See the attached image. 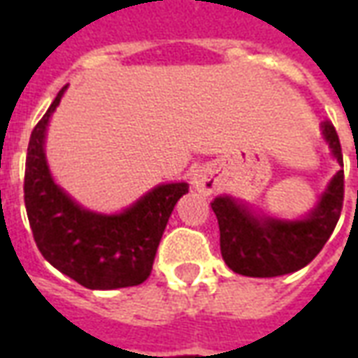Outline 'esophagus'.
I'll return each mask as SVG.
<instances>
[{
  "label": "esophagus",
  "instance_id": "esophagus-1",
  "mask_svg": "<svg viewBox=\"0 0 358 358\" xmlns=\"http://www.w3.org/2000/svg\"><path fill=\"white\" fill-rule=\"evenodd\" d=\"M192 184L197 192L209 195L213 189H215V180H213V174L207 166H199L195 169L194 174H192Z\"/></svg>",
  "mask_w": 358,
  "mask_h": 358
}]
</instances>
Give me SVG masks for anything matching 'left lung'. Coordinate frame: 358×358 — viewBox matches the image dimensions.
Here are the masks:
<instances>
[{
	"label": "left lung",
	"mask_w": 358,
	"mask_h": 358,
	"mask_svg": "<svg viewBox=\"0 0 358 358\" xmlns=\"http://www.w3.org/2000/svg\"><path fill=\"white\" fill-rule=\"evenodd\" d=\"M322 136L334 159L343 166L338 132L330 120L322 122ZM210 207L220 228V253L236 274L251 278L284 276L307 266L330 240L343 207V171L334 174L315 209L303 218L261 217L249 205L230 195L215 197Z\"/></svg>",
	"instance_id": "8db88e82"
}]
</instances>
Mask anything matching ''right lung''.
Listing matches in <instances>:
<instances>
[{
    "mask_svg": "<svg viewBox=\"0 0 358 358\" xmlns=\"http://www.w3.org/2000/svg\"><path fill=\"white\" fill-rule=\"evenodd\" d=\"M57 94L28 141L24 205L40 253L59 272L88 289H117L145 282L174 205L186 182L159 184L128 209L101 215L84 209L55 184L45 159L48 124Z\"/></svg>",
    "mask_w": 358,
    "mask_h": 358,
    "instance_id": "1",
    "label": "right lung"
}]
</instances>
